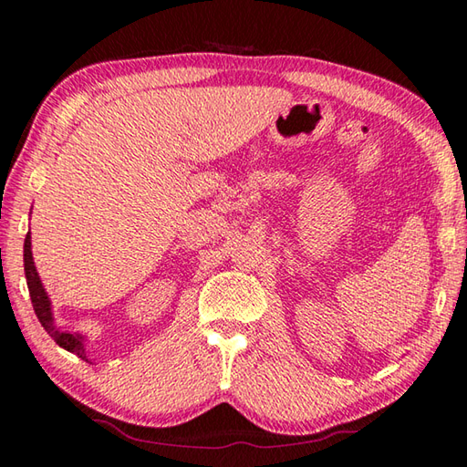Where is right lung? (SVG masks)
<instances>
[{
	"label": "right lung",
	"mask_w": 467,
	"mask_h": 467,
	"mask_svg": "<svg viewBox=\"0 0 467 467\" xmlns=\"http://www.w3.org/2000/svg\"><path fill=\"white\" fill-rule=\"evenodd\" d=\"M24 270H26L27 290H30L32 306H34L37 320L42 322L44 330L56 340V345H60L64 350H70V353H74V355H78L82 360H88V357H87V338L78 335V332L60 330L58 327H56L54 314H52V300L47 298V292H46L44 284L40 280V274H37L36 265H34L30 232H27L26 242H24Z\"/></svg>",
	"instance_id": "obj_1"
}]
</instances>
